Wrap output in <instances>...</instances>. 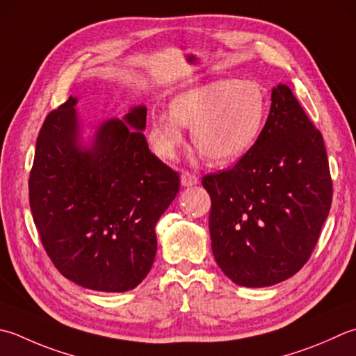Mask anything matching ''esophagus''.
<instances>
[{
    "instance_id": "obj_1",
    "label": "esophagus",
    "mask_w": 356,
    "mask_h": 356,
    "mask_svg": "<svg viewBox=\"0 0 356 356\" xmlns=\"http://www.w3.org/2000/svg\"><path fill=\"white\" fill-rule=\"evenodd\" d=\"M180 184H182V186H194L199 184V177L190 171H184L182 176H180Z\"/></svg>"
}]
</instances>
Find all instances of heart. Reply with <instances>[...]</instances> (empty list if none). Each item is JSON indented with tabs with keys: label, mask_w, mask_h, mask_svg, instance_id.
<instances>
[{
	"label": "heart",
	"mask_w": 356,
	"mask_h": 356,
	"mask_svg": "<svg viewBox=\"0 0 356 356\" xmlns=\"http://www.w3.org/2000/svg\"><path fill=\"white\" fill-rule=\"evenodd\" d=\"M170 111L151 117L148 140L157 156L172 159L184 145V128H193L200 154L225 165L247 154L259 137L267 94L254 80L219 79L182 90Z\"/></svg>",
	"instance_id": "obj_1"
}]
</instances>
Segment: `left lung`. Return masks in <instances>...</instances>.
Returning <instances> with one entry per match:
<instances>
[{"label": "left lung", "mask_w": 356, "mask_h": 356, "mask_svg": "<svg viewBox=\"0 0 356 356\" xmlns=\"http://www.w3.org/2000/svg\"><path fill=\"white\" fill-rule=\"evenodd\" d=\"M214 259L234 284L268 287L309 261L332 205L321 132L289 86L271 90L267 122L233 168L207 174Z\"/></svg>", "instance_id": "1"}]
</instances>
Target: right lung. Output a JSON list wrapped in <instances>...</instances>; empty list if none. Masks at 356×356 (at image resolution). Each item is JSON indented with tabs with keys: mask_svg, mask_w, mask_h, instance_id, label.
Instances as JSON below:
<instances>
[{
	"mask_svg": "<svg viewBox=\"0 0 356 356\" xmlns=\"http://www.w3.org/2000/svg\"><path fill=\"white\" fill-rule=\"evenodd\" d=\"M75 104L69 97L40 129L29 177L32 218L63 276L120 293L149 273L154 228L179 193V172L149 151L145 106L103 122L85 148Z\"/></svg>",
	"mask_w": 356,
	"mask_h": 356,
	"instance_id": "obj_1",
	"label": "right lung"
}]
</instances>
